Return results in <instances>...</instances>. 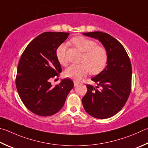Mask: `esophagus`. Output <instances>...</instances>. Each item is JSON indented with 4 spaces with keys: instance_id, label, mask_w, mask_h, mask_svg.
Segmentation results:
<instances>
[{
    "instance_id": "1",
    "label": "esophagus",
    "mask_w": 148,
    "mask_h": 148,
    "mask_svg": "<svg viewBox=\"0 0 148 148\" xmlns=\"http://www.w3.org/2000/svg\"><path fill=\"white\" fill-rule=\"evenodd\" d=\"M79 83V82H76V81H74V84L75 87H76L77 85H78Z\"/></svg>"
}]
</instances>
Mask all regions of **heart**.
<instances>
[{
  "instance_id": "obj_1",
  "label": "heart",
  "mask_w": 148,
  "mask_h": 148,
  "mask_svg": "<svg viewBox=\"0 0 148 148\" xmlns=\"http://www.w3.org/2000/svg\"><path fill=\"white\" fill-rule=\"evenodd\" d=\"M71 41L77 49L84 52L82 64L72 65L65 72V76L79 81L83 77L91 73L97 74L105 69L107 62V52L103 47L96 45V42L83 36H76ZM66 45L61 44L56 50V57L61 65H66Z\"/></svg>"
}]
</instances>
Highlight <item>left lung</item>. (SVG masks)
I'll use <instances>...</instances> for the list:
<instances>
[{
    "label": "left lung",
    "instance_id": "left-lung-1",
    "mask_svg": "<svg viewBox=\"0 0 148 148\" xmlns=\"http://www.w3.org/2000/svg\"><path fill=\"white\" fill-rule=\"evenodd\" d=\"M83 34L98 39L108 56L106 68L91 79L97 83V88L87 85L83 106L90 116L98 119H108L123 108L130 96L132 76L130 59L122 45L109 34L102 32Z\"/></svg>",
    "mask_w": 148,
    "mask_h": 148
}]
</instances>
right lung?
Here are the masks:
<instances>
[{
    "mask_svg": "<svg viewBox=\"0 0 148 148\" xmlns=\"http://www.w3.org/2000/svg\"><path fill=\"white\" fill-rule=\"evenodd\" d=\"M69 35L65 32H44L32 40L21 55L16 87L26 108L39 116H52L60 111L74 87L69 78L62 79L54 87L50 83L62 71L56 50Z\"/></svg>",
    "mask_w": 148,
    "mask_h": 148,
    "instance_id": "1",
    "label": "right lung"
}]
</instances>
